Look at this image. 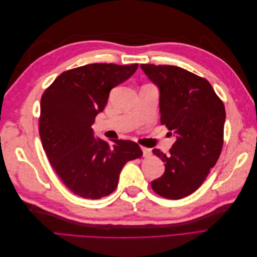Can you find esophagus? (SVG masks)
<instances>
[{
    "instance_id": "esophagus-1",
    "label": "esophagus",
    "mask_w": 257,
    "mask_h": 257,
    "mask_svg": "<svg viewBox=\"0 0 257 257\" xmlns=\"http://www.w3.org/2000/svg\"><path fill=\"white\" fill-rule=\"evenodd\" d=\"M142 150H143V155L145 158H148L150 157L151 155V149H149V148H146V147H142Z\"/></svg>"
}]
</instances>
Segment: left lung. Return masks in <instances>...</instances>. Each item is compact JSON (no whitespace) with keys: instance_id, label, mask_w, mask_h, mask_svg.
Masks as SVG:
<instances>
[{"instance_id":"8db88e82","label":"left lung","mask_w":257,"mask_h":257,"mask_svg":"<svg viewBox=\"0 0 257 257\" xmlns=\"http://www.w3.org/2000/svg\"><path fill=\"white\" fill-rule=\"evenodd\" d=\"M141 67L160 90L161 123L177 137L168 155L153 149L165 172L151 188L162 197L180 199L203 184L219 160L225 107L209 81L195 74L173 65Z\"/></svg>"}]
</instances>
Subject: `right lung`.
Segmentation results:
<instances>
[{"instance_id": "obj_1", "label": "right lung", "mask_w": 257, "mask_h": 257, "mask_svg": "<svg viewBox=\"0 0 257 257\" xmlns=\"http://www.w3.org/2000/svg\"><path fill=\"white\" fill-rule=\"evenodd\" d=\"M138 64L95 63L62 73L41 99L40 136L51 166L74 194L98 199L118 185L123 166L139 159L136 143L113 139L110 146L93 133L112 88L127 80Z\"/></svg>"}]
</instances>
